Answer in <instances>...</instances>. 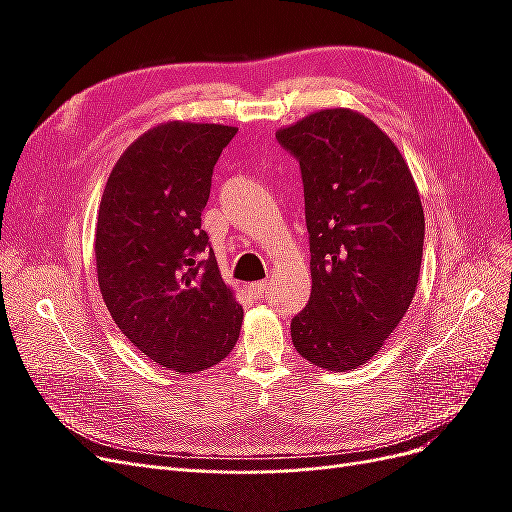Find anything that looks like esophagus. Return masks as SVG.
<instances>
[{
    "label": "esophagus",
    "instance_id": "34e87169",
    "mask_svg": "<svg viewBox=\"0 0 512 512\" xmlns=\"http://www.w3.org/2000/svg\"><path fill=\"white\" fill-rule=\"evenodd\" d=\"M247 292H250L254 299H265L269 294V282L267 280L265 282H254V284L247 286Z\"/></svg>",
    "mask_w": 512,
    "mask_h": 512
}]
</instances>
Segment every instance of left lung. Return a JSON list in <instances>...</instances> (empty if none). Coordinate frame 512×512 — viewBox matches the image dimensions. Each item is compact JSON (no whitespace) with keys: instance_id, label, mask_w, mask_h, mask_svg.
<instances>
[{"instance_id":"obj_1","label":"left lung","mask_w":512,"mask_h":512,"mask_svg":"<svg viewBox=\"0 0 512 512\" xmlns=\"http://www.w3.org/2000/svg\"><path fill=\"white\" fill-rule=\"evenodd\" d=\"M301 166L312 294L292 318L297 352L327 371L374 356L406 316L425 215L406 160L374 121L327 108L275 132Z\"/></svg>"}]
</instances>
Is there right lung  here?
<instances>
[{
  "label": "right lung",
  "mask_w": 512,
  "mask_h": 512,
  "mask_svg": "<svg viewBox=\"0 0 512 512\" xmlns=\"http://www.w3.org/2000/svg\"><path fill=\"white\" fill-rule=\"evenodd\" d=\"M235 134L222 123H162L123 151L102 194V299L130 344L175 374L218 365L239 339L243 307L200 228L213 166Z\"/></svg>",
  "instance_id": "right-lung-1"
}]
</instances>
